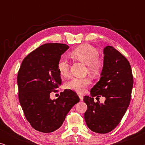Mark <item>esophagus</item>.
Segmentation results:
<instances>
[{
  "label": "esophagus",
  "mask_w": 145,
  "mask_h": 145,
  "mask_svg": "<svg viewBox=\"0 0 145 145\" xmlns=\"http://www.w3.org/2000/svg\"><path fill=\"white\" fill-rule=\"evenodd\" d=\"M78 97H79V98H80V101L83 100V96H82V95H78Z\"/></svg>",
  "instance_id": "esophagus-1"
}]
</instances>
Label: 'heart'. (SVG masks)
Instances as JSON below:
<instances>
[{"instance_id": "heart-1", "label": "heart", "mask_w": 145, "mask_h": 145, "mask_svg": "<svg viewBox=\"0 0 145 145\" xmlns=\"http://www.w3.org/2000/svg\"><path fill=\"white\" fill-rule=\"evenodd\" d=\"M72 59L84 63L88 67V70L93 74H98L103 68V62L99 57V51L96 47L89 44H83L75 48L70 53ZM70 65L66 59L61 58L57 63V70L59 74L67 77L69 74ZM90 84L89 78H73L66 83L68 89L83 92L86 87Z\"/></svg>"}]
</instances>
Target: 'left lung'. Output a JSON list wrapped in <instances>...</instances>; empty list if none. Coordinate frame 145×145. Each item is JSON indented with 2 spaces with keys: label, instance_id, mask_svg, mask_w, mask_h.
<instances>
[{
  "label": "left lung",
  "instance_id": "obj_1",
  "mask_svg": "<svg viewBox=\"0 0 145 145\" xmlns=\"http://www.w3.org/2000/svg\"><path fill=\"white\" fill-rule=\"evenodd\" d=\"M104 63L100 80L85 96L87 105L84 119L88 127L98 133L105 134L118 126L127 110L131 100L133 77L131 67L125 57L112 46L103 50ZM106 98L103 104L94 102V96Z\"/></svg>",
  "mask_w": 145,
  "mask_h": 145
}]
</instances>
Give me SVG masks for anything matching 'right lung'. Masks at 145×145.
Instances as JSON below:
<instances>
[{"mask_svg":"<svg viewBox=\"0 0 145 145\" xmlns=\"http://www.w3.org/2000/svg\"><path fill=\"white\" fill-rule=\"evenodd\" d=\"M69 46L46 43L25 57L18 71V97L25 118L38 131L48 133L60 127L71 109L80 99L71 90H65L56 100L50 94L61 85L57 63Z\"/></svg>","mask_w":145,"mask_h":145,"instance_id":"right-lung-1","label":"right lung"}]
</instances>
